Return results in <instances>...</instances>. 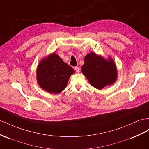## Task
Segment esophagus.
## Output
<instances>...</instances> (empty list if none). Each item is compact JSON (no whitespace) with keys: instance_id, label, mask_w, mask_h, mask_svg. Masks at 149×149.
<instances>
[{"instance_id":"obj_1","label":"esophagus","mask_w":149,"mask_h":149,"mask_svg":"<svg viewBox=\"0 0 149 149\" xmlns=\"http://www.w3.org/2000/svg\"><path fill=\"white\" fill-rule=\"evenodd\" d=\"M74 69H75V72H80V68H79V67H74Z\"/></svg>"}]
</instances>
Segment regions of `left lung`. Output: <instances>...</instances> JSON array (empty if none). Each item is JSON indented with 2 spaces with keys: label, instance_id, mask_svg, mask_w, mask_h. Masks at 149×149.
<instances>
[{
  "label": "left lung",
  "instance_id": "1",
  "mask_svg": "<svg viewBox=\"0 0 149 149\" xmlns=\"http://www.w3.org/2000/svg\"><path fill=\"white\" fill-rule=\"evenodd\" d=\"M82 72L91 84L98 89L113 84L117 77V70L113 60L110 58L106 61L93 52L85 56Z\"/></svg>",
  "mask_w": 149,
  "mask_h": 149
}]
</instances>
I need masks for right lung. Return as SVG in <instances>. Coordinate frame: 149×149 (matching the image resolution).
Listing matches in <instances>:
<instances>
[{"instance_id": "obj_1", "label": "right lung", "mask_w": 149, "mask_h": 149, "mask_svg": "<svg viewBox=\"0 0 149 149\" xmlns=\"http://www.w3.org/2000/svg\"><path fill=\"white\" fill-rule=\"evenodd\" d=\"M73 74V68L54 53L38 65L37 81L42 89L58 94L65 89L68 79Z\"/></svg>"}]
</instances>
